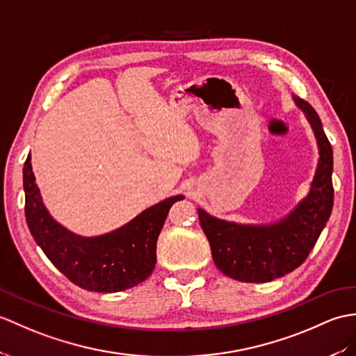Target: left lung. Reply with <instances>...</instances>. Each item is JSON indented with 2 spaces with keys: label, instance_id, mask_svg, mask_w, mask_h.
Returning <instances> with one entry per match:
<instances>
[{
  "label": "left lung",
  "instance_id": "1",
  "mask_svg": "<svg viewBox=\"0 0 356 356\" xmlns=\"http://www.w3.org/2000/svg\"><path fill=\"white\" fill-rule=\"evenodd\" d=\"M316 134L320 159L311 191L285 218L267 226H243L198 209L212 259L222 275L239 282H270L300 267L325 229L334 206L332 147L314 107L294 98Z\"/></svg>",
  "mask_w": 356,
  "mask_h": 356
}]
</instances>
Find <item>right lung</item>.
I'll use <instances>...</instances> for the list:
<instances>
[{"label": "right lung", "instance_id": "add662e5", "mask_svg": "<svg viewBox=\"0 0 356 356\" xmlns=\"http://www.w3.org/2000/svg\"><path fill=\"white\" fill-rule=\"evenodd\" d=\"M24 191L26 220L36 244L72 284L95 293L127 290L152 275L163 222L171 206L184 198L170 197L111 234L83 238L62 227L45 209L30 156L24 163Z\"/></svg>", "mask_w": 356, "mask_h": 356}]
</instances>
